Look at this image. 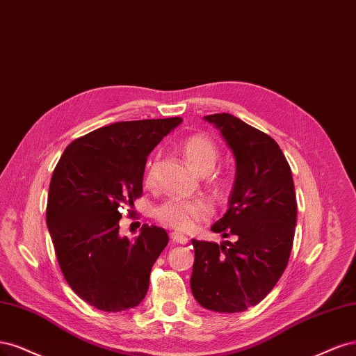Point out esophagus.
I'll use <instances>...</instances> for the list:
<instances>
[{
	"label": "esophagus",
	"mask_w": 356,
	"mask_h": 356,
	"mask_svg": "<svg viewBox=\"0 0 356 356\" xmlns=\"http://www.w3.org/2000/svg\"><path fill=\"white\" fill-rule=\"evenodd\" d=\"M170 236H171V239H173V243H176V244H188L189 243L188 236L180 234V232H173Z\"/></svg>",
	"instance_id": "esophagus-1"
}]
</instances>
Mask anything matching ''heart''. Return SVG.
Segmentation results:
<instances>
[{"label": "heart", "mask_w": 356, "mask_h": 356, "mask_svg": "<svg viewBox=\"0 0 356 356\" xmlns=\"http://www.w3.org/2000/svg\"><path fill=\"white\" fill-rule=\"evenodd\" d=\"M180 151L188 164L205 176L213 171L219 159V147L205 134H192L181 142ZM156 161H149L145 171V185L152 186L155 181ZM210 216V205L202 200H180L173 198L158 205L155 209V219L171 229L180 232H191L197 225L207 220Z\"/></svg>", "instance_id": "heart-1"}]
</instances>
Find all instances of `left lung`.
I'll return each mask as SVG.
<instances>
[{
  "mask_svg": "<svg viewBox=\"0 0 356 356\" xmlns=\"http://www.w3.org/2000/svg\"><path fill=\"white\" fill-rule=\"evenodd\" d=\"M220 130L236 159L229 209L211 231L235 243L192 239L191 290L214 312L235 314L270 293L289 263L297 202L291 168L270 136L231 113L205 117Z\"/></svg>",
  "mask_w": 356,
  "mask_h": 356,
  "instance_id": "left-lung-1",
  "label": "left lung"
}]
</instances>
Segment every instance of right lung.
Listing matches in <instances>:
<instances>
[{"label":"right lung","instance_id":"add662e5","mask_svg":"<svg viewBox=\"0 0 356 356\" xmlns=\"http://www.w3.org/2000/svg\"><path fill=\"white\" fill-rule=\"evenodd\" d=\"M180 122L173 117L105 125L67 145L53 171L45 217L57 261L74 293L100 311L139 305L168 244L158 226L143 225L134 241L118 231L121 210L142 197L147 155Z\"/></svg>","mask_w":356,"mask_h":356}]
</instances>
